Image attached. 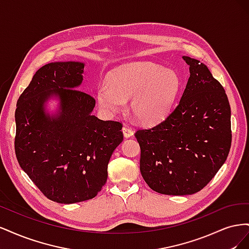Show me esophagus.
I'll use <instances>...</instances> for the list:
<instances>
[{"instance_id": "esophagus-1", "label": "esophagus", "mask_w": 249, "mask_h": 249, "mask_svg": "<svg viewBox=\"0 0 249 249\" xmlns=\"http://www.w3.org/2000/svg\"><path fill=\"white\" fill-rule=\"evenodd\" d=\"M123 132H124V135L125 138H129V137H132L133 134H134V131L132 130V127L127 126V125H124L123 127Z\"/></svg>"}]
</instances>
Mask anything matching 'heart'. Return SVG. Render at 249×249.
<instances>
[{
  "mask_svg": "<svg viewBox=\"0 0 249 249\" xmlns=\"http://www.w3.org/2000/svg\"><path fill=\"white\" fill-rule=\"evenodd\" d=\"M179 88L177 71L152 62H135L112 71L109 85L99 87L96 100L105 112L115 114L132 99L133 115L143 124H155L168 114Z\"/></svg>",
  "mask_w": 249,
  "mask_h": 249,
  "instance_id": "b5f03b06",
  "label": "heart"
}]
</instances>
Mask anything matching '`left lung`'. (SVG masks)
Segmentation results:
<instances>
[{
  "mask_svg": "<svg viewBox=\"0 0 249 249\" xmlns=\"http://www.w3.org/2000/svg\"><path fill=\"white\" fill-rule=\"evenodd\" d=\"M183 59L190 77L177 107L163 122L135 133L142 178L150 189L167 195L200 191L227 160L231 144L224 88L205 64Z\"/></svg>",
  "mask_w": 249,
  "mask_h": 249,
  "instance_id": "8db88e82",
  "label": "left lung"
}]
</instances>
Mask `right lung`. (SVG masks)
<instances>
[{
	"label": "right lung",
	"instance_id": "right-lung-1",
	"mask_svg": "<svg viewBox=\"0 0 249 249\" xmlns=\"http://www.w3.org/2000/svg\"><path fill=\"white\" fill-rule=\"evenodd\" d=\"M84 63L54 62L35 72L17 104V159L49 199L74 203L91 199L108 178V163L124 140L123 124L92 115L93 97L78 86ZM59 96L60 111L51 118L44 104Z\"/></svg>",
	"mask_w": 249,
	"mask_h": 249
}]
</instances>
